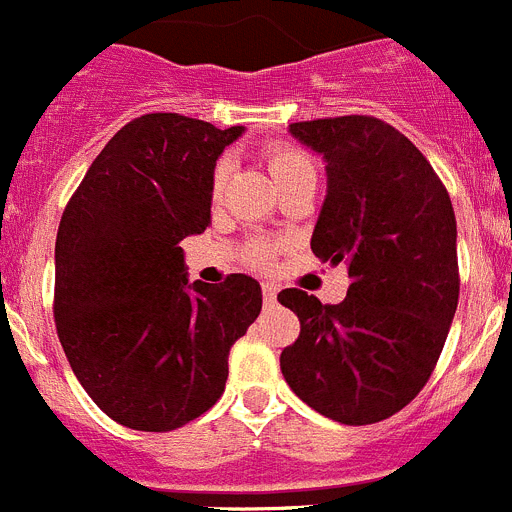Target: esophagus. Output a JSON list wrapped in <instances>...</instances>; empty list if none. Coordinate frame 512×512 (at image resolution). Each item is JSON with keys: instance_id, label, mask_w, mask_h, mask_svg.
<instances>
[{"instance_id": "1", "label": "esophagus", "mask_w": 512, "mask_h": 512, "mask_svg": "<svg viewBox=\"0 0 512 512\" xmlns=\"http://www.w3.org/2000/svg\"><path fill=\"white\" fill-rule=\"evenodd\" d=\"M262 298H265V306H275V298H278V288L273 283H262Z\"/></svg>"}]
</instances>
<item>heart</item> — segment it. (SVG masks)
I'll return each instance as SVG.
<instances>
[{
  "label": "heart",
  "mask_w": 512,
  "mask_h": 512,
  "mask_svg": "<svg viewBox=\"0 0 512 512\" xmlns=\"http://www.w3.org/2000/svg\"><path fill=\"white\" fill-rule=\"evenodd\" d=\"M265 163L267 168H270V176L275 178L278 186L283 181H288V178L296 176V173H301V170H313L311 158H308L303 150H298V147L293 145H285V142H270V145L265 147ZM227 178L229 163L227 160H219L214 168V178H211V196H214V199L222 196L224 186H227ZM275 250H278V245L270 242V239H255V242L247 247V260H250L252 265H267V262L273 260Z\"/></svg>",
  "instance_id": "1"
}]
</instances>
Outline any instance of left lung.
Here are the masks:
<instances>
[{
    "mask_svg": "<svg viewBox=\"0 0 512 512\" xmlns=\"http://www.w3.org/2000/svg\"><path fill=\"white\" fill-rule=\"evenodd\" d=\"M290 135L326 160L313 255L347 262L352 283L336 306L280 290L278 301L301 321L280 370L331 421H385L421 393L457 311L451 199L421 150L377 117L296 122Z\"/></svg>",
    "mask_w": 512,
    "mask_h": 512,
    "instance_id": "obj_1",
    "label": "left lung"
}]
</instances>
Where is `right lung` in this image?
Listing matches in <instances>:
<instances>
[{"label": "right lung", "mask_w": 512, "mask_h": 512, "mask_svg": "<svg viewBox=\"0 0 512 512\" xmlns=\"http://www.w3.org/2000/svg\"><path fill=\"white\" fill-rule=\"evenodd\" d=\"M242 127L142 114L96 155L55 237L58 339L112 421L173 431L222 398L229 349L260 316L250 275L188 283L181 239L211 224V178Z\"/></svg>", "instance_id": "1"}]
</instances>
